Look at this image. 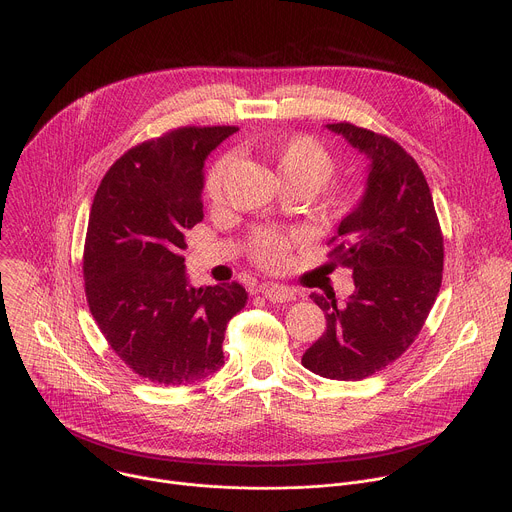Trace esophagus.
Segmentation results:
<instances>
[{
	"mask_svg": "<svg viewBox=\"0 0 512 512\" xmlns=\"http://www.w3.org/2000/svg\"><path fill=\"white\" fill-rule=\"evenodd\" d=\"M259 291L269 302H289V300H296V294H298L294 287H287L283 283H263L259 285Z\"/></svg>",
	"mask_w": 512,
	"mask_h": 512,
	"instance_id": "esophagus-1",
	"label": "esophagus"
}]
</instances>
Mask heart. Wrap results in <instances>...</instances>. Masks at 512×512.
I'll return each instance as SVG.
<instances>
[{
    "mask_svg": "<svg viewBox=\"0 0 512 512\" xmlns=\"http://www.w3.org/2000/svg\"><path fill=\"white\" fill-rule=\"evenodd\" d=\"M263 156L285 190H302L308 196L320 192L332 180L338 168L336 156L320 139L302 133L265 143ZM233 164L235 162L231 156H221L208 168L204 176V194L210 204L223 202ZM352 202V194L342 190L332 198V212L338 216L348 214ZM291 247H294L291 235L269 227L255 229L247 239V253L251 261L267 271L281 269L289 259Z\"/></svg>",
    "mask_w": 512,
    "mask_h": 512,
    "instance_id": "1",
    "label": "heart"
}]
</instances>
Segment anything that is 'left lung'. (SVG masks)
<instances>
[{
	"label": "left lung",
	"mask_w": 512,
	"mask_h": 512,
	"mask_svg": "<svg viewBox=\"0 0 512 512\" xmlns=\"http://www.w3.org/2000/svg\"><path fill=\"white\" fill-rule=\"evenodd\" d=\"M371 160L367 192L328 241V257L352 269L356 291L344 306L310 298L326 332L302 364L326 379L360 381L395 362L421 332L440 294L444 235L427 180L401 145L348 121L328 123Z\"/></svg>",
	"instance_id": "left-lung-1"
}]
</instances>
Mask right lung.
<instances>
[{"label":"right lung","instance_id":"1","mask_svg":"<svg viewBox=\"0 0 512 512\" xmlns=\"http://www.w3.org/2000/svg\"><path fill=\"white\" fill-rule=\"evenodd\" d=\"M235 125L178 127L127 150L101 180L83 277L89 310L113 352L158 385H194L223 367L241 283L190 287L184 233L202 221V166Z\"/></svg>","mask_w":512,"mask_h":512}]
</instances>
